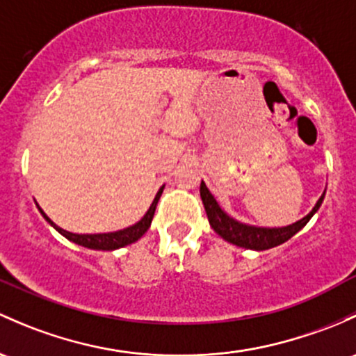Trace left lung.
I'll return each mask as SVG.
<instances>
[{
  "instance_id": "obj_1",
  "label": "left lung",
  "mask_w": 356,
  "mask_h": 356,
  "mask_svg": "<svg viewBox=\"0 0 356 356\" xmlns=\"http://www.w3.org/2000/svg\"><path fill=\"white\" fill-rule=\"evenodd\" d=\"M200 194L201 200H203L204 209H207L208 222L211 225L213 230L223 238V241L230 242V244L237 247H244V249H252V250H266L273 249V247L285 244L288 238L293 237L297 232H300L309 220L312 218L317 213V209L323 204L324 196H326V191L323 193V196L319 197V201L316 203V207L312 208V211L309 215H305L304 218H300L298 222L291 223L286 227H278V228H269V227H256V225H247V223L238 222V220L232 218L230 215H227L223 211L222 207L216 203L215 196L209 193L203 181L200 186Z\"/></svg>"
}]
</instances>
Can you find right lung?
Segmentation results:
<instances>
[{
    "label": "right lung",
    "instance_id": "1",
    "mask_svg": "<svg viewBox=\"0 0 356 356\" xmlns=\"http://www.w3.org/2000/svg\"><path fill=\"white\" fill-rule=\"evenodd\" d=\"M162 193H163V186L159 189V193L155 194V200H153V203L149 204L148 211L145 213V216L140 220V222H136L134 225H131L128 228H122V230L107 232V234H71V232L65 230V228L56 225L49 216L42 211V208H40L39 204H37V208H39L40 215L46 218V222L51 223V227H54L63 237H66L68 241L74 242V244L87 247V249H93V250H115V249H121V247L133 244V242H136L138 238H141L145 234H147L149 225H152L156 203H159Z\"/></svg>",
    "mask_w": 356,
    "mask_h": 356
}]
</instances>
